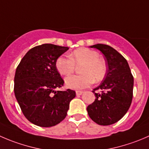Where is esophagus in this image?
Segmentation results:
<instances>
[{
  "mask_svg": "<svg viewBox=\"0 0 149 149\" xmlns=\"http://www.w3.org/2000/svg\"><path fill=\"white\" fill-rule=\"evenodd\" d=\"M82 93H83V92H82V91H76V94L77 96H79V95H82Z\"/></svg>",
  "mask_w": 149,
  "mask_h": 149,
  "instance_id": "34e87169",
  "label": "esophagus"
}]
</instances>
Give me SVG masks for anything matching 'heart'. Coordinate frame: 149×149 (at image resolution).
<instances>
[{"label":"heart","instance_id":"heart-1","mask_svg":"<svg viewBox=\"0 0 149 149\" xmlns=\"http://www.w3.org/2000/svg\"><path fill=\"white\" fill-rule=\"evenodd\" d=\"M80 66L82 74L69 76L65 79L68 87L82 89L90 86L94 81H100L106 73V64L100 57L99 53L87 48H79L70 54V58L60 56L55 63L57 71L63 76H69L74 72L76 65Z\"/></svg>","mask_w":149,"mask_h":149}]
</instances>
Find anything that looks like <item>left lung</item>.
I'll use <instances>...</instances> for the list:
<instances>
[{"label":"left lung","mask_w":149,"mask_h":149,"mask_svg":"<svg viewBox=\"0 0 149 149\" xmlns=\"http://www.w3.org/2000/svg\"><path fill=\"white\" fill-rule=\"evenodd\" d=\"M90 47L104 54L108 69L100 84L92 90L95 100L86 110L95 123L103 126L113 125L125 116L130 107L133 76L126 59L116 49L101 44Z\"/></svg>","instance_id":"8db88e82"}]
</instances>
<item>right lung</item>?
Listing matches in <instances>:
<instances>
[{"label":"right lung","mask_w":149,"mask_h":149,"mask_svg":"<svg viewBox=\"0 0 149 149\" xmlns=\"http://www.w3.org/2000/svg\"><path fill=\"white\" fill-rule=\"evenodd\" d=\"M68 49L51 44L37 46L26 53L17 66L15 97L26 119L37 126L49 127L62 122L76 97L72 89L56 90L64 84L56 60Z\"/></svg>","instance_id":"right-lung-1"}]
</instances>
